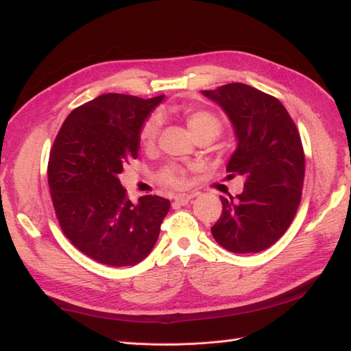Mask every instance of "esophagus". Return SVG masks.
<instances>
[{
    "mask_svg": "<svg viewBox=\"0 0 351 351\" xmlns=\"http://www.w3.org/2000/svg\"><path fill=\"white\" fill-rule=\"evenodd\" d=\"M192 197H193L192 195H176L174 200H176V204H178V205H187Z\"/></svg>",
    "mask_w": 351,
    "mask_h": 351,
    "instance_id": "esophagus-1",
    "label": "esophagus"
}]
</instances>
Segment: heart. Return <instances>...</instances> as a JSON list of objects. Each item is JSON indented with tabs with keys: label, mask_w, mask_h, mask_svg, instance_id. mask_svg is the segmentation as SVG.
<instances>
[{
	"label": "heart",
	"mask_w": 351,
	"mask_h": 351,
	"mask_svg": "<svg viewBox=\"0 0 351 351\" xmlns=\"http://www.w3.org/2000/svg\"><path fill=\"white\" fill-rule=\"evenodd\" d=\"M186 124L190 133L193 134L195 139L200 136H210L212 139L219 134L221 121L218 117L206 110H187L186 111ZM161 129V117L158 114H152L147 119L139 133L141 142L143 145H149L155 141V137ZM184 169L177 165H167L158 174L159 182L165 186L182 187L184 184Z\"/></svg>",
	"instance_id": "1"
}]
</instances>
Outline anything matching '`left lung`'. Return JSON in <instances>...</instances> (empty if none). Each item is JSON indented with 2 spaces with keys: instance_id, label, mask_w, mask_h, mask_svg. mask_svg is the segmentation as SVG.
Listing matches in <instances>:
<instances>
[{
  "instance_id": "left-lung-1",
  "label": "left lung",
  "mask_w": 351,
  "mask_h": 351,
  "mask_svg": "<svg viewBox=\"0 0 351 351\" xmlns=\"http://www.w3.org/2000/svg\"><path fill=\"white\" fill-rule=\"evenodd\" d=\"M202 95L219 105L236 137L227 171L244 180L236 197L219 196L222 214L210 228L232 253H258L277 241L300 204L304 154L299 132L284 105L244 83H228Z\"/></svg>"
}]
</instances>
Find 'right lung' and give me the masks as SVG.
<instances>
[{
	"label": "right lung",
	"instance_id": "obj_1",
	"mask_svg": "<svg viewBox=\"0 0 351 351\" xmlns=\"http://www.w3.org/2000/svg\"><path fill=\"white\" fill-rule=\"evenodd\" d=\"M162 99L101 95L70 112L52 145L48 184L61 230L104 265L142 262L169 210L161 196H141L133 204L119 178L139 155L142 125Z\"/></svg>",
	"mask_w": 351,
	"mask_h": 351
}]
</instances>
